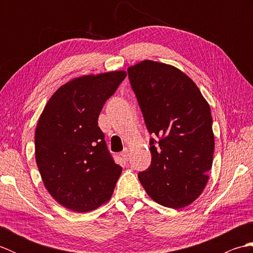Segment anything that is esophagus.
<instances>
[{
    "instance_id": "34e87169",
    "label": "esophagus",
    "mask_w": 253,
    "mask_h": 253,
    "mask_svg": "<svg viewBox=\"0 0 253 253\" xmlns=\"http://www.w3.org/2000/svg\"><path fill=\"white\" fill-rule=\"evenodd\" d=\"M122 157L124 158V160H128V157H129V149L125 148L123 150V152L121 153Z\"/></svg>"
}]
</instances>
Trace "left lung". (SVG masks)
Returning a JSON list of instances; mask_svg holds the SVG:
<instances>
[{"mask_svg": "<svg viewBox=\"0 0 253 253\" xmlns=\"http://www.w3.org/2000/svg\"><path fill=\"white\" fill-rule=\"evenodd\" d=\"M132 90L150 133L152 161L138 174L149 197L161 206L181 209L201 195L214 152L210 105L185 73L146 60L128 68Z\"/></svg>", "mask_w": 253, "mask_h": 253, "instance_id": "left-lung-1", "label": "left lung"}]
</instances>
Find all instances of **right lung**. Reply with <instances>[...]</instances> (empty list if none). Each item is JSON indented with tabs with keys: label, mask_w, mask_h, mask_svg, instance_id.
Here are the masks:
<instances>
[{
	"label": "right lung",
	"mask_w": 253,
	"mask_h": 253,
	"mask_svg": "<svg viewBox=\"0 0 253 253\" xmlns=\"http://www.w3.org/2000/svg\"><path fill=\"white\" fill-rule=\"evenodd\" d=\"M125 77V71H114L69 80L39 117L35 150L41 178L50 195L74 212L93 211L109 201L122 174L98 118Z\"/></svg>",
	"instance_id": "1"
}]
</instances>
